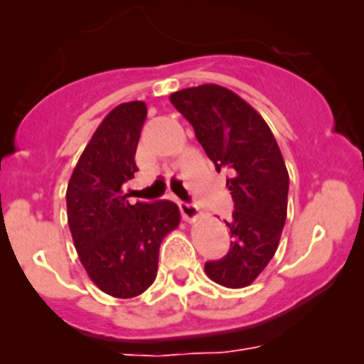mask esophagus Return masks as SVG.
Segmentation results:
<instances>
[{"instance_id":"obj_1","label":"esophagus","mask_w":364,"mask_h":364,"mask_svg":"<svg viewBox=\"0 0 364 364\" xmlns=\"http://www.w3.org/2000/svg\"><path fill=\"white\" fill-rule=\"evenodd\" d=\"M179 211L186 222H193L199 216V208L192 203H179Z\"/></svg>"}]
</instances>
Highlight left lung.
<instances>
[{
    "mask_svg": "<svg viewBox=\"0 0 364 364\" xmlns=\"http://www.w3.org/2000/svg\"><path fill=\"white\" fill-rule=\"evenodd\" d=\"M171 104L190 121L216 171L230 174V250L205 262V274L223 287H247L273 259L287 218L289 172L277 139L250 104L218 84L176 91Z\"/></svg>",
    "mask_w": 364,
    "mask_h": 364,
    "instance_id": "8db88e82",
    "label": "left lung"
}]
</instances>
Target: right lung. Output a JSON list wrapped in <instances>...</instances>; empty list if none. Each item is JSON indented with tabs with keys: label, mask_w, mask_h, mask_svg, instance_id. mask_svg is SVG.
<instances>
[{
	"label": "right lung",
	"mask_w": 364,
	"mask_h": 364,
	"mask_svg": "<svg viewBox=\"0 0 364 364\" xmlns=\"http://www.w3.org/2000/svg\"><path fill=\"white\" fill-rule=\"evenodd\" d=\"M144 102L114 107L77 161L67 188V215L84 269L100 291L130 299L155 282L164 237L179 225L171 200H127L124 183L137 171L135 151L146 121Z\"/></svg>",
	"instance_id": "add662e5"
}]
</instances>
